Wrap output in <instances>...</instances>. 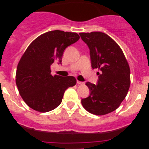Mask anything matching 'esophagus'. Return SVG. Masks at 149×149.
<instances>
[{
	"label": "esophagus",
	"instance_id": "1",
	"mask_svg": "<svg viewBox=\"0 0 149 149\" xmlns=\"http://www.w3.org/2000/svg\"><path fill=\"white\" fill-rule=\"evenodd\" d=\"M77 84H79V85H82V84H84V82H81V81H77Z\"/></svg>",
	"mask_w": 149,
	"mask_h": 149
}]
</instances>
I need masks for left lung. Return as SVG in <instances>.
<instances>
[{"label": "left lung", "instance_id": "8db88e82", "mask_svg": "<svg viewBox=\"0 0 149 149\" xmlns=\"http://www.w3.org/2000/svg\"><path fill=\"white\" fill-rule=\"evenodd\" d=\"M90 50L93 68H98V84L87 82L90 95L81 100L89 113L102 116L116 110L127 94L131 84L128 63L119 45L102 32L81 33Z\"/></svg>", "mask_w": 149, "mask_h": 149}]
</instances>
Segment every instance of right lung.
<instances>
[{
  "instance_id": "add662e5",
  "label": "right lung",
  "mask_w": 149,
  "mask_h": 149,
  "mask_svg": "<svg viewBox=\"0 0 149 149\" xmlns=\"http://www.w3.org/2000/svg\"><path fill=\"white\" fill-rule=\"evenodd\" d=\"M80 39L77 33L52 30L34 39L21 57L15 82L22 99L40 113L51 111L60 104L65 91L77 83L73 76L51 75V65L62 62L63 51Z\"/></svg>"
}]
</instances>
